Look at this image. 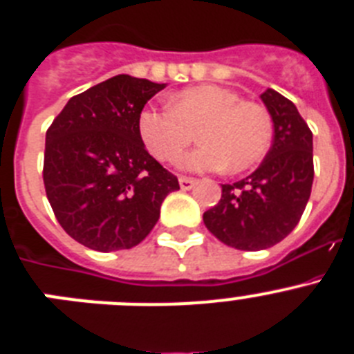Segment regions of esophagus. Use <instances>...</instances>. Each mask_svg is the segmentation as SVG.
<instances>
[{
  "mask_svg": "<svg viewBox=\"0 0 354 354\" xmlns=\"http://www.w3.org/2000/svg\"><path fill=\"white\" fill-rule=\"evenodd\" d=\"M179 184H180V187H183L184 192H189L192 187H195L196 180L195 179H189V177H180Z\"/></svg>",
  "mask_w": 354,
  "mask_h": 354,
  "instance_id": "obj_1",
  "label": "esophagus"
}]
</instances>
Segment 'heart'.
Wrapping results in <instances>:
<instances>
[{"label": "heart", "instance_id": "1", "mask_svg": "<svg viewBox=\"0 0 354 354\" xmlns=\"http://www.w3.org/2000/svg\"><path fill=\"white\" fill-rule=\"evenodd\" d=\"M204 145L180 158L186 171H245L262 161L271 145L270 113L257 102L241 101L232 90L200 84L170 97L167 108H145L138 133L147 150L171 162L196 138Z\"/></svg>", "mask_w": 354, "mask_h": 354}]
</instances>
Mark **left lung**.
I'll return each instance as SVG.
<instances>
[{
  "label": "left lung",
  "instance_id": "1",
  "mask_svg": "<svg viewBox=\"0 0 354 354\" xmlns=\"http://www.w3.org/2000/svg\"><path fill=\"white\" fill-rule=\"evenodd\" d=\"M261 99L273 120V145L246 179L221 184L218 205L204 212L212 236L246 252L270 248L292 232L314 183L312 131L298 108L273 88Z\"/></svg>",
  "mask_w": 354,
  "mask_h": 354
}]
</instances>
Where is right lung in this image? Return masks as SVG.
Wrapping results in <instances>:
<instances>
[{"label":"right lung","instance_id":"obj_1","mask_svg":"<svg viewBox=\"0 0 354 354\" xmlns=\"http://www.w3.org/2000/svg\"><path fill=\"white\" fill-rule=\"evenodd\" d=\"M167 84L118 74L68 99L46 133L44 186L65 232L97 252L140 245L179 189L147 152L138 117Z\"/></svg>","mask_w":354,"mask_h":354}]
</instances>
